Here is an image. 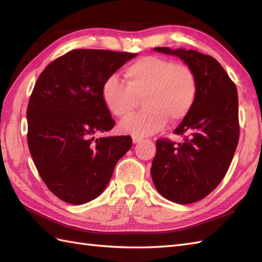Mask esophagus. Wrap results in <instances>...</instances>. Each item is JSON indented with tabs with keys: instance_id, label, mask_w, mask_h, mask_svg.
I'll use <instances>...</instances> for the list:
<instances>
[{
	"instance_id": "esophagus-1",
	"label": "esophagus",
	"mask_w": 262,
	"mask_h": 262,
	"mask_svg": "<svg viewBox=\"0 0 262 262\" xmlns=\"http://www.w3.org/2000/svg\"><path fill=\"white\" fill-rule=\"evenodd\" d=\"M142 141H143L142 137H137V136L133 137V142H134L135 144H136V143H140V142H142Z\"/></svg>"
}]
</instances>
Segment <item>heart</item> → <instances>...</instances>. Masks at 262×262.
Returning <instances> with one entry per match:
<instances>
[{"instance_id": "heart-1", "label": "heart", "mask_w": 262, "mask_h": 262, "mask_svg": "<svg viewBox=\"0 0 262 262\" xmlns=\"http://www.w3.org/2000/svg\"><path fill=\"white\" fill-rule=\"evenodd\" d=\"M125 81L110 76L102 88V100L119 118L129 115L143 99L141 113L120 122V130L134 136H147L162 129L166 121L179 122L190 113L198 93L193 70L169 58L145 56L127 65Z\"/></svg>"}]
</instances>
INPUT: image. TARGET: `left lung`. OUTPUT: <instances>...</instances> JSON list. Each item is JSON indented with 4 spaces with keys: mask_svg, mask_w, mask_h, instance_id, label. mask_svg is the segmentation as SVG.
<instances>
[{
    "mask_svg": "<svg viewBox=\"0 0 262 262\" xmlns=\"http://www.w3.org/2000/svg\"><path fill=\"white\" fill-rule=\"evenodd\" d=\"M154 51L181 58L198 80L197 99L174 129L181 143L157 141L151 174L157 190L177 204L205 198L223 180L238 143L237 91L217 60L196 51L157 47Z\"/></svg>",
    "mask_w": 262,
    "mask_h": 262,
    "instance_id": "8db88e82",
    "label": "left lung"
}]
</instances>
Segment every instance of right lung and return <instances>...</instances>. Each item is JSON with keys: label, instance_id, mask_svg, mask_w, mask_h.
I'll return each mask as SVG.
<instances>
[{"label": "right lung", "instance_id": "1", "mask_svg": "<svg viewBox=\"0 0 262 262\" xmlns=\"http://www.w3.org/2000/svg\"><path fill=\"white\" fill-rule=\"evenodd\" d=\"M137 54L73 49L41 72L27 108V141L38 173L55 196L72 205L97 198L130 136L94 140L115 126L102 100L104 82Z\"/></svg>", "mask_w": 262, "mask_h": 262}]
</instances>
